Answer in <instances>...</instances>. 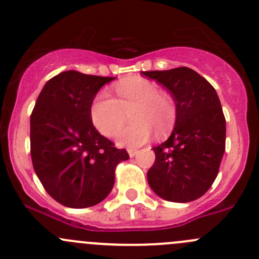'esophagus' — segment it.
<instances>
[{"mask_svg": "<svg viewBox=\"0 0 259 259\" xmlns=\"http://www.w3.org/2000/svg\"><path fill=\"white\" fill-rule=\"evenodd\" d=\"M127 153H129V156H130V158H133V156L137 155L138 150H137V149H127Z\"/></svg>", "mask_w": 259, "mask_h": 259, "instance_id": "esophagus-1", "label": "esophagus"}]
</instances>
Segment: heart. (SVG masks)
<instances>
[{
	"mask_svg": "<svg viewBox=\"0 0 259 259\" xmlns=\"http://www.w3.org/2000/svg\"><path fill=\"white\" fill-rule=\"evenodd\" d=\"M115 91L117 99L100 91L91 104V120L101 134L115 137L126 121V111L132 107L135 108V122L117 135L120 145L135 148L148 142L154 132L163 137L173 129L177 120L176 103L153 81L133 77L117 83Z\"/></svg>",
	"mask_w": 259,
	"mask_h": 259,
	"instance_id": "1",
	"label": "heart"
}]
</instances>
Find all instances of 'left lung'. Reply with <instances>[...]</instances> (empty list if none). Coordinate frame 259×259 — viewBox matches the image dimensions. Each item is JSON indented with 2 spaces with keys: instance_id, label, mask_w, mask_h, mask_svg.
Wrapping results in <instances>:
<instances>
[{
  "instance_id": "1",
  "label": "left lung",
  "mask_w": 259,
  "mask_h": 259,
  "mask_svg": "<svg viewBox=\"0 0 259 259\" xmlns=\"http://www.w3.org/2000/svg\"><path fill=\"white\" fill-rule=\"evenodd\" d=\"M142 75L169 90L177 106L170 137L153 148L155 161L146 174L149 185L169 202L198 199L215 180L226 150V117L217 91L189 67Z\"/></svg>"
}]
</instances>
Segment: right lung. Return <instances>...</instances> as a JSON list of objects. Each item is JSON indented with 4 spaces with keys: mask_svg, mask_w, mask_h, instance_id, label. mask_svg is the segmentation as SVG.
Masks as SVG:
<instances>
[{
    "mask_svg": "<svg viewBox=\"0 0 259 259\" xmlns=\"http://www.w3.org/2000/svg\"><path fill=\"white\" fill-rule=\"evenodd\" d=\"M114 77L69 70L50 79L30 119L31 159L46 192L60 204L88 208L111 192L115 168L129 159L95 129L90 108Z\"/></svg>",
    "mask_w": 259,
    "mask_h": 259,
    "instance_id": "1",
    "label": "right lung"
}]
</instances>
